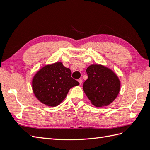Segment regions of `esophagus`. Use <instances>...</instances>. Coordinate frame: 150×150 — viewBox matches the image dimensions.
<instances>
[{
	"instance_id": "34e87169",
	"label": "esophagus",
	"mask_w": 150,
	"mask_h": 150,
	"mask_svg": "<svg viewBox=\"0 0 150 150\" xmlns=\"http://www.w3.org/2000/svg\"><path fill=\"white\" fill-rule=\"evenodd\" d=\"M78 81V82H79V84H82V82H83V81H82V79H79Z\"/></svg>"
}]
</instances>
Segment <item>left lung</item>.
I'll return each instance as SVG.
<instances>
[{
	"label": "left lung",
	"instance_id": "obj_1",
	"mask_svg": "<svg viewBox=\"0 0 150 150\" xmlns=\"http://www.w3.org/2000/svg\"><path fill=\"white\" fill-rule=\"evenodd\" d=\"M86 72L88 79L83 83L86 96L94 106H108L115 100L120 89V81L117 76L108 67L93 64Z\"/></svg>",
	"mask_w": 150,
	"mask_h": 150
}]
</instances>
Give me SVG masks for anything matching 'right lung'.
Segmentation results:
<instances>
[{
  "label": "right lung",
  "mask_w": 150,
  "mask_h": 150,
  "mask_svg": "<svg viewBox=\"0 0 150 150\" xmlns=\"http://www.w3.org/2000/svg\"><path fill=\"white\" fill-rule=\"evenodd\" d=\"M79 83L71 77V71L61 62L47 65L40 69L33 79L35 96L49 106L59 105L69 89Z\"/></svg>",
  "instance_id": "obj_1"
}]
</instances>
